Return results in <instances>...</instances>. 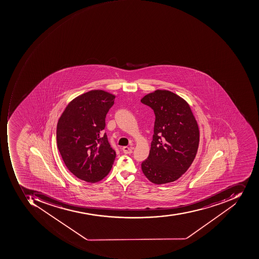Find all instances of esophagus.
Returning <instances> with one entry per match:
<instances>
[{
    "label": "esophagus",
    "mask_w": 259,
    "mask_h": 259,
    "mask_svg": "<svg viewBox=\"0 0 259 259\" xmlns=\"http://www.w3.org/2000/svg\"><path fill=\"white\" fill-rule=\"evenodd\" d=\"M122 150H123L124 154H132L133 148H132V147H128V146H123V147H122Z\"/></svg>",
    "instance_id": "1"
}]
</instances>
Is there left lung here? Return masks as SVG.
<instances>
[{
	"label": "left lung",
	"instance_id": "1",
	"mask_svg": "<svg viewBox=\"0 0 259 259\" xmlns=\"http://www.w3.org/2000/svg\"><path fill=\"white\" fill-rule=\"evenodd\" d=\"M142 103L155 114L148 158L142 163L146 178L155 184L173 182L192 164L199 143V129L189 104L166 90L145 95Z\"/></svg>",
	"mask_w": 259,
	"mask_h": 259
}]
</instances>
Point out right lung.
Listing matches in <instances>:
<instances>
[{"label":"right lung","mask_w":259,"mask_h":259,"mask_svg":"<svg viewBox=\"0 0 259 259\" xmlns=\"http://www.w3.org/2000/svg\"><path fill=\"white\" fill-rule=\"evenodd\" d=\"M115 98L102 90L88 91L67 105L57 123V147L63 161L74 176L87 182L102 180L114 162L116 152L102 131Z\"/></svg>","instance_id":"obj_1"}]
</instances>
